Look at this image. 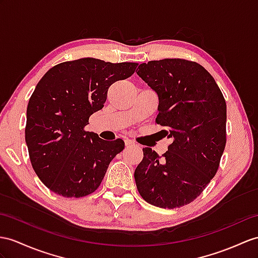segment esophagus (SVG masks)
I'll list each match as a JSON object with an SVG mask.
<instances>
[{
	"instance_id": "34e87169",
	"label": "esophagus",
	"mask_w": 258,
	"mask_h": 258,
	"mask_svg": "<svg viewBox=\"0 0 258 258\" xmlns=\"http://www.w3.org/2000/svg\"><path fill=\"white\" fill-rule=\"evenodd\" d=\"M124 144H125V147H130V146H134L135 142L133 140L128 139V138H125V139H124Z\"/></svg>"
}]
</instances>
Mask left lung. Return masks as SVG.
Wrapping results in <instances>:
<instances>
[{"label":"left lung","mask_w":258,"mask_h":258,"mask_svg":"<svg viewBox=\"0 0 258 258\" xmlns=\"http://www.w3.org/2000/svg\"><path fill=\"white\" fill-rule=\"evenodd\" d=\"M137 74L159 97L155 121L172 139L163 158L143 148L135 171L142 198L160 208H179L196 199L215 176L225 147L227 105L204 67L183 59L150 61Z\"/></svg>","instance_id":"1"}]
</instances>
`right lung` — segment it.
<instances>
[{"label": "right lung", "instance_id": "right-lung-1", "mask_svg": "<svg viewBox=\"0 0 258 258\" xmlns=\"http://www.w3.org/2000/svg\"><path fill=\"white\" fill-rule=\"evenodd\" d=\"M137 66L82 58L54 66L38 82L27 106L25 139L31 165L50 190L79 198L97 189L124 142L109 143L84 127L104 107L109 86Z\"/></svg>", "mask_w": 258, "mask_h": 258}]
</instances>
